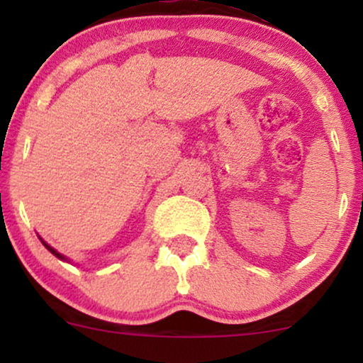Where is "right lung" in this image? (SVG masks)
Masks as SVG:
<instances>
[{
	"label": "right lung",
	"instance_id": "add662e5",
	"mask_svg": "<svg viewBox=\"0 0 363 363\" xmlns=\"http://www.w3.org/2000/svg\"><path fill=\"white\" fill-rule=\"evenodd\" d=\"M39 239H40V237H39ZM40 242H43V244H44V247H45V249H48V251H49V252H51V254H54V256H56V257H57V259H61V261H66V262H72V261H69V259H68V257H66V256H62V254H61V252H57V251H56V249H54V247H51V245H49L48 242H44V240H43V239H40Z\"/></svg>",
	"mask_w": 363,
	"mask_h": 363
}]
</instances>
